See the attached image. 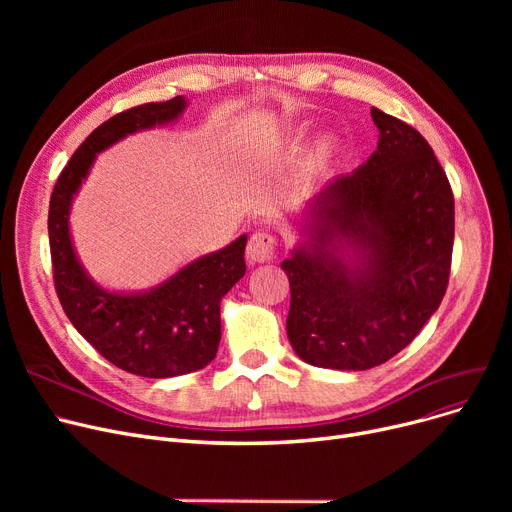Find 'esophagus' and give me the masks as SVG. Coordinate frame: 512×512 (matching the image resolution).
I'll use <instances>...</instances> for the list:
<instances>
[{
  "label": "esophagus",
  "instance_id": "34e87169",
  "mask_svg": "<svg viewBox=\"0 0 512 512\" xmlns=\"http://www.w3.org/2000/svg\"><path fill=\"white\" fill-rule=\"evenodd\" d=\"M276 247H278V240L274 234L270 232H255L249 238V245H247V257L255 263H267L272 261L276 255Z\"/></svg>",
  "mask_w": 512,
  "mask_h": 512
}]
</instances>
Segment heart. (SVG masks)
<instances>
[{
	"label": "heart",
	"instance_id": "obj_1",
	"mask_svg": "<svg viewBox=\"0 0 512 512\" xmlns=\"http://www.w3.org/2000/svg\"><path fill=\"white\" fill-rule=\"evenodd\" d=\"M324 147H330V141H324Z\"/></svg>",
	"mask_w": 512,
	"mask_h": 512
}]
</instances>
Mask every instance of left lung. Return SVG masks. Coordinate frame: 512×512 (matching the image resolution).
<instances>
[{"mask_svg":"<svg viewBox=\"0 0 512 512\" xmlns=\"http://www.w3.org/2000/svg\"><path fill=\"white\" fill-rule=\"evenodd\" d=\"M378 149L305 203L290 282L288 340L305 363L363 371L413 342L448 286L454 197L421 134L371 107Z\"/></svg>","mask_w":512,"mask_h":512,"instance_id":"1","label":"left lung"}]
</instances>
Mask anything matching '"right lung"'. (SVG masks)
Returning <instances> with one entry per match:
<instances>
[{"label":"right lung","instance_id":"obj_1","mask_svg":"<svg viewBox=\"0 0 512 512\" xmlns=\"http://www.w3.org/2000/svg\"><path fill=\"white\" fill-rule=\"evenodd\" d=\"M186 97L132 107L95 128L70 157L49 201V247L60 303L87 342L116 367L143 378H176L215 359L222 338L220 303L247 272V234L220 251L184 263L145 290H110L95 282L76 253L70 211L101 151L128 134L178 122Z\"/></svg>","mask_w":512,"mask_h":512}]
</instances>
